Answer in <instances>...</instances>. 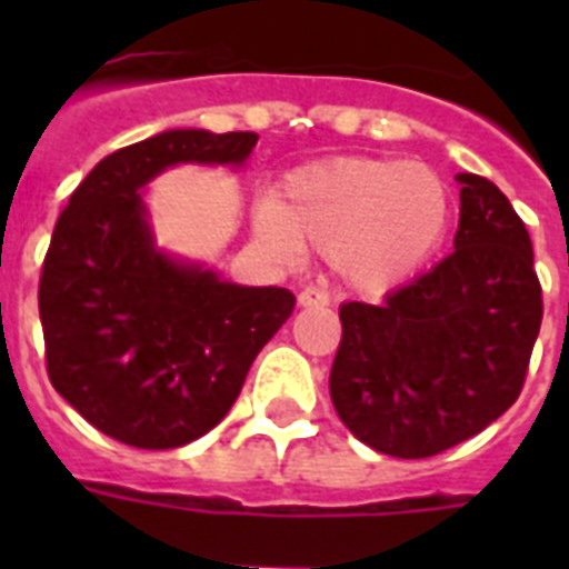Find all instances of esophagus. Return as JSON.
Segmentation results:
<instances>
[{
    "mask_svg": "<svg viewBox=\"0 0 569 569\" xmlns=\"http://www.w3.org/2000/svg\"><path fill=\"white\" fill-rule=\"evenodd\" d=\"M298 303L301 307H325V303H330V295L321 286H303L301 295H298Z\"/></svg>",
    "mask_w": 569,
    "mask_h": 569,
    "instance_id": "esophagus-1",
    "label": "esophagus"
}]
</instances>
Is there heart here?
I'll use <instances>...</instances> for the list:
<instances>
[{
    "mask_svg": "<svg viewBox=\"0 0 569 569\" xmlns=\"http://www.w3.org/2000/svg\"><path fill=\"white\" fill-rule=\"evenodd\" d=\"M449 214V191L428 168L330 159L295 171L277 200L259 206V230L283 253L310 241L348 283L378 289L431 257Z\"/></svg>",
    "mask_w": 569,
    "mask_h": 569,
    "instance_id": "1",
    "label": "heart"
}]
</instances>
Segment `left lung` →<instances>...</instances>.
<instances>
[{"instance_id": "left-lung-1", "label": "left lung", "mask_w": 569, "mask_h": 569, "mask_svg": "<svg viewBox=\"0 0 569 569\" xmlns=\"http://www.w3.org/2000/svg\"><path fill=\"white\" fill-rule=\"evenodd\" d=\"M455 250L380 303L339 307L330 398L357 440L431 458L520 398L543 319L531 239L493 182L458 173Z\"/></svg>"}]
</instances>
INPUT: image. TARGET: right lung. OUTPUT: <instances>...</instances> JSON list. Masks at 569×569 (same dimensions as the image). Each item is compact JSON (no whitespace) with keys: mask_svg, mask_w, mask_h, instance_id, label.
Instances as JSON below:
<instances>
[{"mask_svg":"<svg viewBox=\"0 0 569 569\" xmlns=\"http://www.w3.org/2000/svg\"><path fill=\"white\" fill-rule=\"evenodd\" d=\"M257 138L171 129L129 144L58 214L38 286L47 372L111 440L177 449L212 431L292 316L289 289L223 283L159 253L138 191L168 164H241Z\"/></svg>","mask_w":569,"mask_h":569,"instance_id":"obj_1","label":"right lung"}]
</instances>
